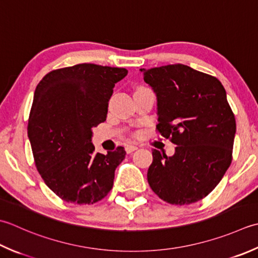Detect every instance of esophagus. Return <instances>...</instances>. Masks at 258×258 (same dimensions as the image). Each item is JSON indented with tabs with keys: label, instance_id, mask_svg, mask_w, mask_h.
<instances>
[{
	"label": "esophagus",
	"instance_id": "1",
	"mask_svg": "<svg viewBox=\"0 0 258 258\" xmlns=\"http://www.w3.org/2000/svg\"><path fill=\"white\" fill-rule=\"evenodd\" d=\"M135 150H138V146H135V145H127L125 148L126 153H132Z\"/></svg>",
	"mask_w": 258,
	"mask_h": 258
}]
</instances>
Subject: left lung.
Listing matches in <instances>:
<instances>
[{
  "label": "left lung",
  "mask_w": 258,
  "mask_h": 258,
  "mask_svg": "<svg viewBox=\"0 0 258 258\" xmlns=\"http://www.w3.org/2000/svg\"><path fill=\"white\" fill-rule=\"evenodd\" d=\"M158 98L161 136L176 145L172 156L153 150L151 189L171 205L197 203L220 182L233 160L235 115L214 76L182 63L141 69Z\"/></svg>",
  "instance_id": "obj_1"
}]
</instances>
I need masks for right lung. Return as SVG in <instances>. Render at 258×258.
<instances>
[{"mask_svg":"<svg viewBox=\"0 0 258 258\" xmlns=\"http://www.w3.org/2000/svg\"><path fill=\"white\" fill-rule=\"evenodd\" d=\"M126 75L125 68L79 63L52 70L35 88L28 122L34 163L63 201L95 204L113 188L126 152L118 146L96 153L92 128L106 120L114 86Z\"/></svg>","mask_w":258,"mask_h":258,"instance_id":"add662e5","label":"right lung"}]
</instances>
